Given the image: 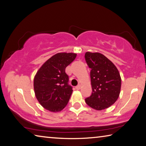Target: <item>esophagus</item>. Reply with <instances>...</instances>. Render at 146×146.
<instances>
[{
    "instance_id": "esophagus-1",
    "label": "esophagus",
    "mask_w": 146,
    "mask_h": 146,
    "mask_svg": "<svg viewBox=\"0 0 146 146\" xmlns=\"http://www.w3.org/2000/svg\"><path fill=\"white\" fill-rule=\"evenodd\" d=\"M80 88H81V85H80L76 86V90H80Z\"/></svg>"
}]
</instances>
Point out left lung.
Returning <instances> with one entry per match:
<instances>
[{"label":"left lung","instance_id":"obj_1","mask_svg":"<svg viewBox=\"0 0 146 146\" xmlns=\"http://www.w3.org/2000/svg\"><path fill=\"white\" fill-rule=\"evenodd\" d=\"M85 61L90 70L92 92L85 99L88 105L97 110L108 108L118 99L121 78L114 64L99 52H87Z\"/></svg>","mask_w":146,"mask_h":146}]
</instances>
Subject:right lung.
I'll return each mask as SVG.
<instances>
[{
    "instance_id": "right-lung-1",
    "label": "right lung",
    "mask_w": 146,
    "mask_h": 146,
    "mask_svg": "<svg viewBox=\"0 0 146 146\" xmlns=\"http://www.w3.org/2000/svg\"><path fill=\"white\" fill-rule=\"evenodd\" d=\"M74 53H58L46 61L34 79L35 96L41 105L48 111H60L66 106L72 93L68 84L66 66L75 60Z\"/></svg>"
}]
</instances>
